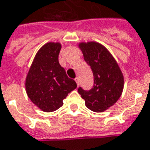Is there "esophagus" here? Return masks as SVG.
Returning <instances> with one entry per match:
<instances>
[{"mask_svg": "<svg viewBox=\"0 0 150 150\" xmlns=\"http://www.w3.org/2000/svg\"><path fill=\"white\" fill-rule=\"evenodd\" d=\"M74 80H75V82H77V86H78V85H79V78H78V77H76V78H75V79H74Z\"/></svg>", "mask_w": 150, "mask_h": 150, "instance_id": "1", "label": "esophagus"}]
</instances>
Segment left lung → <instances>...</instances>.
<instances>
[{"label": "left lung", "mask_w": 150, "mask_h": 150, "mask_svg": "<svg viewBox=\"0 0 150 150\" xmlns=\"http://www.w3.org/2000/svg\"><path fill=\"white\" fill-rule=\"evenodd\" d=\"M84 60L91 67L94 85L89 91L78 88L88 109L102 112L118 101L124 87V76L118 63L103 45L96 42L80 43Z\"/></svg>", "instance_id": "8db88e82"}]
</instances>
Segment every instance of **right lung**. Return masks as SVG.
I'll list each match as a JSON object with an SVG mask.
<instances>
[{"instance_id":"1","label":"right lung","mask_w":150,"mask_h":150,"mask_svg":"<svg viewBox=\"0 0 150 150\" xmlns=\"http://www.w3.org/2000/svg\"><path fill=\"white\" fill-rule=\"evenodd\" d=\"M59 43L49 42L37 52L25 80L30 101L45 112L58 110L63 99L77 87L76 82L67 76L59 63Z\"/></svg>"}]
</instances>
